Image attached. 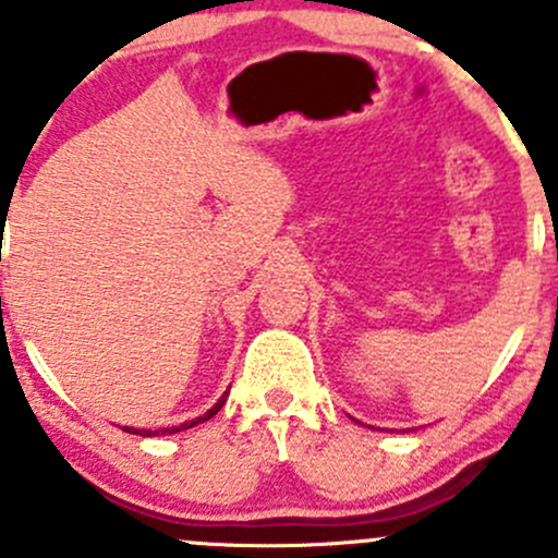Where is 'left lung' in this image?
Here are the masks:
<instances>
[{"label": "left lung", "instance_id": "left-lung-1", "mask_svg": "<svg viewBox=\"0 0 558 558\" xmlns=\"http://www.w3.org/2000/svg\"><path fill=\"white\" fill-rule=\"evenodd\" d=\"M353 421H356V418H353Z\"/></svg>", "mask_w": 558, "mask_h": 558}]
</instances>
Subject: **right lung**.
<instances>
[{
	"mask_svg": "<svg viewBox=\"0 0 558 558\" xmlns=\"http://www.w3.org/2000/svg\"><path fill=\"white\" fill-rule=\"evenodd\" d=\"M227 397H229V391L223 393L221 399H218L216 404H213L210 410H207V413H202V415H196V418H191V421H183V424H178V426H159V429H137V426H121L123 432H129V435H140V437H159V435H178V432H185V429H194V426H199V424H205V421H210L213 415L218 413V410L223 408V402H227Z\"/></svg>",
	"mask_w": 558,
	"mask_h": 558,
	"instance_id": "right-lung-1",
	"label": "right lung"
}]
</instances>
